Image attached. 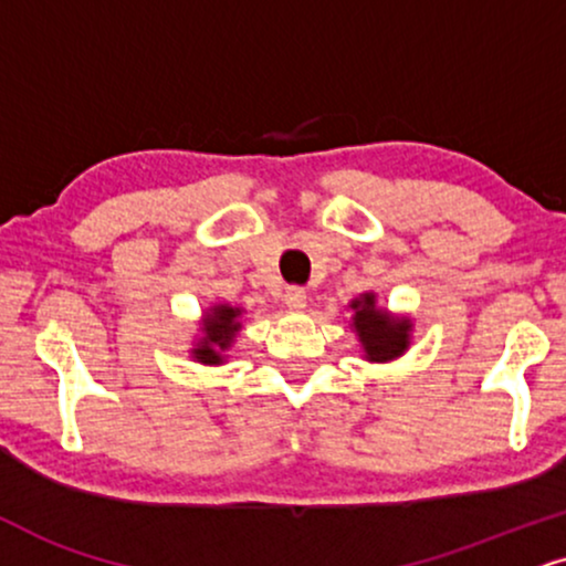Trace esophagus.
<instances>
[{"label": "esophagus", "mask_w": 566, "mask_h": 566, "mask_svg": "<svg viewBox=\"0 0 566 566\" xmlns=\"http://www.w3.org/2000/svg\"><path fill=\"white\" fill-rule=\"evenodd\" d=\"M283 302H285V306H289V310L302 312V310H306V291L296 289V285H291V289L283 294Z\"/></svg>", "instance_id": "34e87169"}]
</instances>
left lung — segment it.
I'll return each instance as SVG.
<instances>
[{"mask_svg": "<svg viewBox=\"0 0 566 566\" xmlns=\"http://www.w3.org/2000/svg\"><path fill=\"white\" fill-rule=\"evenodd\" d=\"M348 312V327L359 340L365 361H394L409 352L415 323L409 315H396L380 306L375 291L352 298Z\"/></svg>", "mask_w": 566, "mask_h": 566, "instance_id": "8db88e82", "label": "left lung"}]
</instances>
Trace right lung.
I'll use <instances>...</instances> for the list:
<instances>
[{
	"label": "right lung",
	"mask_w": 566,
	"mask_h": 566,
	"mask_svg": "<svg viewBox=\"0 0 566 566\" xmlns=\"http://www.w3.org/2000/svg\"><path fill=\"white\" fill-rule=\"evenodd\" d=\"M243 331V306H233L226 302L209 304L201 312L199 319V333L191 340V354L193 361L205 367H220L228 361V352L233 348L235 338Z\"/></svg>",
	"instance_id": "add662e5"
}]
</instances>
